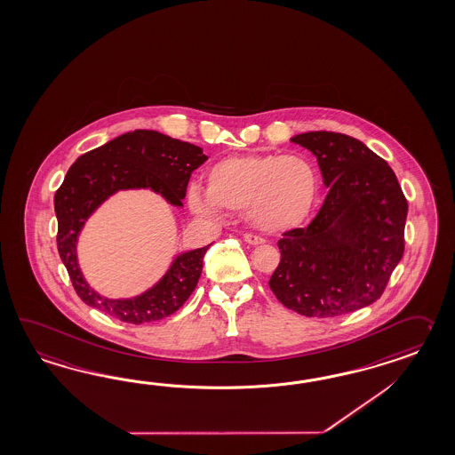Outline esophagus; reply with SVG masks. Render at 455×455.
Wrapping results in <instances>:
<instances>
[{"instance_id": "esophagus-1", "label": "esophagus", "mask_w": 455, "mask_h": 455, "mask_svg": "<svg viewBox=\"0 0 455 455\" xmlns=\"http://www.w3.org/2000/svg\"><path fill=\"white\" fill-rule=\"evenodd\" d=\"M244 242L250 244H263L265 243V238H261V236H258V235H253V233H244L243 235Z\"/></svg>"}]
</instances>
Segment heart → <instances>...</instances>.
I'll return each instance as SVG.
<instances>
[{
	"mask_svg": "<svg viewBox=\"0 0 455 455\" xmlns=\"http://www.w3.org/2000/svg\"><path fill=\"white\" fill-rule=\"evenodd\" d=\"M207 188L192 186L188 200L200 215L240 213L267 233L289 232L309 219L319 197L321 176L300 153L230 156L205 172Z\"/></svg>",
	"mask_w": 455,
	"mask_h": 455,
	"instance_id": "obj_1",
	"label": "heart"
}]
</instances>
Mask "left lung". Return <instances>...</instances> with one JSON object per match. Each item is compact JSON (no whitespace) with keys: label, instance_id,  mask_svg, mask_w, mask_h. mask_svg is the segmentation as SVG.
<instances>
[{"label":"left lung","instance_id":"1","mask_svg":"<svg viewBox=\"0 0 455 455\" xmlns=\"http://www.w3.org/2000/svg\"><path fill=\"white\" fill-rule=\"evenodd\" d=\"M329 194L307 228L283 233L269 288L306 317H337L381 298L404 253L408 200L385 159L352 136L298 134Z\"/></svg>","mask_w":455,"mask_h":455}]
</instances>
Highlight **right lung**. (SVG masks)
I'll use <instances>...</instances> for the list:
<instances>
[{"instance_id":"1","label":"right lung","mask_w":455,"mask_h":455,"mask_svg":"<svg viewBox=\"0 0 455 455\" xmlns=\"http://www.w3.org/2000/svg\"><path fill=\"white\" fill-rule=\"evenodd\" d=\"M205 161L199 146L153 130H134L80 156L70 166L54 196L57 250L78 298L87 306L138 325L164 319L188 299L211 244L179 255L157 284L133 299H108L90 288L78 267L76 244L85 220L116 190L151 188L180 207L190 174Z\"/></svg>"}]
</instances>
